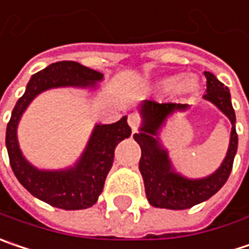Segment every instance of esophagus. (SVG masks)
<instances>
[{"label":"esophagus","instance_id":"esophagus-1","mask_svg":"<svg viewBox=\"0 0 249 249\" xmlns=\"http://www.w3.org/2000/svg\"><path fill=\"white\" fill-rule=\"evenodd\" d=\"M140 121H141V120H140V117H138L137 114H129V115H128V124H129L132 131H135V129L138 128Z\"/></svg>","mask_w":249,"mask_h":249}]
</instances>
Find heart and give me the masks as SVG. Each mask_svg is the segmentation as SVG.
<instances>
[{
	"mask_svg": "<svg viewBox=\"0 0 249 249\" xmlns=\"http://www.w3.org/2000/svg\"><path fill=\"white\" fill-rule=\"evenodd\" d=\"M179 81H181V79H179V78H171V79H168L167 82H165V85H167V87H172V85L178 84Z\"/></svg>",
	"mask_w": 249,
	"mask_h": 249,
	"instance_id": "1",
	"label": "heart"
}]
</instances>
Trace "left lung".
Returning a JSON list of instances; mask_svg holds the SVG:
<instances>
[{"mask_svg": "<svg viewBox=\"0 0 249 249\" xmlns=\"http://www.w3.org/2000/svg\"><path fill=\"white\" fill-rule=\"evenodd\" d=\"M204 75L207 78V94L204 98L216 105L232 124L227 157L224 158L221 167L205 178L190 179L175 172L168 158V152L161 145L158 135L160 129L171 114L175 111H185L188 104H160L151 100L142 102L140 107L142 125L140 132L134 134V140L141 147L140 171L144 178L148 201L152 207L167 210L191 208L199 202L207 201L219 191L231 174L238 148L235 112L231 104V94L230 89L221 81H218L214 74L205 71Z\"/></svg>", "mask_w": 249, "mask_h": 249, "instance_id": "left-lung-1", "label": "left lung"}]
</instances>
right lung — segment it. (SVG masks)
Instances as JSON below:
<instances>
[{
	"label": "right lung",
	"instance_id": "1",
	"mask_svg": "<svg viewBox=\"0 0 249 249\" xmlns=\"http://www.w3.org/2000/svg\"><path fill=\"white\" fill-rule=\"evenodd\" d=\"M102 77L101 72L75 61L54 62L31 77L24 95L12 109L5 135L12 171L27 191L55 208L85 210L98 201L114 162L115 147L131 135L126 117L114 124L95 125L78 162L71 168L59 171L38 170L24 158L18 145L17 126L27 107L42 91L58 87H95V82L101 81Z\"/></svg>",
	"mask_w": 249,
	"mask_h": 249
}]
</instances>
